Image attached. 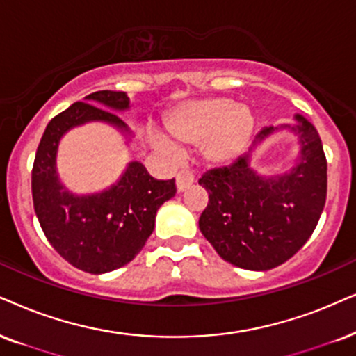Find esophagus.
<instances>
[{
	"label": "esophagus",
	"mask_w": 356,
	"mask_h": 356,
	"mask_svg": "<svg viewBox=\"0 0 356 356\" xmlns=\"http://www.w3.org/2000/svg\"><path fill=\"white\" fill-rule=\"evenodd\" d=\"M193 181H195V177H193L191 170H181V172L177 174V177H175V186H177L179 192H184L192 186Z\"/></svg>",
	"instance_id": "34e87169"
}]
</instances>
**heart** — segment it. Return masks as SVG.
Segmentation results:
<instances>
[{
    "instance_id": "1",
    "label": "heart",
    "mask_w": 356,
    "mask_h": 356,
    "mask_svg": "<svg viewBox=\"0 0 356 356\" xmlns=\"http://www.w3.org/2000/svg\"><path fill=\"white\" fill-rule=\"evenodd\" d=\"M168 126L182 145H205V157L210 163H227L240 154L250 141L254 118L246 105L215 97L179 106L170 115ZM156 145L163 151H174V146L163 138H157Z\"/></svg>"
}]
</instances>
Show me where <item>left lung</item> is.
Returning <instances> with one entry per match:
<instances>
[{"mask_svg": "<svg viewBox=\"0 0 356 356\" xmlns=\"http://www.w3.org/2000/svg\"><path fill=\"white\" fill-rule=\"evenodd\" d=\"M300 163L291 174L264 179L243 156L230 165L211 169L199 179L209 192L199 228L225 261L251 271L286 263L305 245L327 199V159L312 123L296 116ZM274 131L264 128L254 145Z\"/></svg>", "mask_w": 356, "mask_h": 356, "instance_id": "8db88e82", "label": "left lung"}]
</instances>
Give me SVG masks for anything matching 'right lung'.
<instances>
[{
    "instance_id": "add662e5",
    "label": "right lung",
    "mask_w": 356,
    "mask_h": 356,
    "mask_svg": "<svg viewBox=\"0 0 356 356\" xmlns=\"http://www.w3.org/2000/svg\"><path fill=\"white\" fill-rule=\"evenodd\" d=\"M104 108H102L101 106ZM124 92L100 90L49 121L33 165L34 211L54 250L72 266L102 274L129 263L154 230L156 211L175 195V181H157L139 163H131L120 182L102 193L75 197L60 186L56 172L58 139L72 126L102 120L126 128L113 110H124Z\"/></svg>"
}]
</instances>
